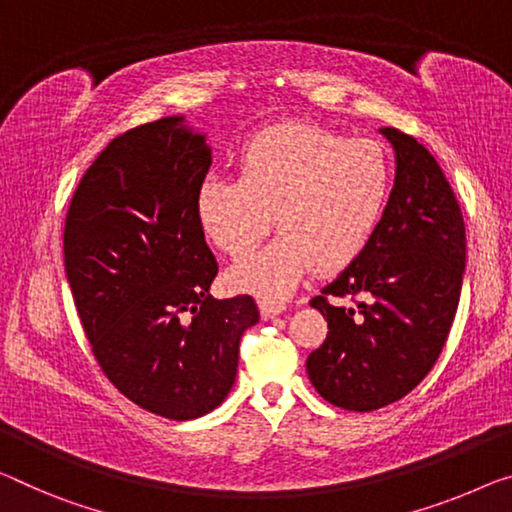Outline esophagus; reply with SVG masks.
<instances>
[{"mask_svg": "<svg viewBox=\"0 0 512 512\" xmlns=\"http://www.w3.org/2000/svg\"><path fill=\"white\" fill-rule=\"evenodd\" d=\"M258 309H261V318L263 320H272V318H277L279 313L286 311V306H283L281 302H267V300H263V302H258Z\"/></svg>", "mask_w": 512, "mask_h": 512, "instance_id": "34e87169", "label": "esophagus"}]
</instances>
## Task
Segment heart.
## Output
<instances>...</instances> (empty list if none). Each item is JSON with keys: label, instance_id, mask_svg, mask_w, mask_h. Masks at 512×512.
<instances>
[{"label": "heart", "instance_id": "b5f03b06", "mask_svg": "<svg viewBox=\"0 0 512 512\" xmlns=\"http://www.w3.org/2000/svg\"><path fill=\"white\" fill-rule=\"evenodd\" d=\"M391 183L377 141L281 123L242 148L238 178H203L194 210L203 235L231 258L247 256L274 215L277 238L226 279L242 293L281 300L311 267L329 274L357 261L382 222Z\"/></svg>", "mask_w": 512, "mask_h": 512}]
</instances>
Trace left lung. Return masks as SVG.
<instances>
[{"mask_svg": "<svg viewBox=\"0 0 512 512\" xmlns=\"http://www.w3.org/2000/svg\"><path fill=\"white\" fill-rule=\"evenodd\" d=\"M396 153L387 210L357 261L313 297L327 338L306 373L327 403L373 412L407 396L442 355L465 274V222L435 157L414 137L382 128ZM327 296H357L355 307Z\"/></svg>", "mask_w": 512, "mask_h": 512, "instance_id": "obj_1", "label": "left lung"}]
</instances>
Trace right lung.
Wrapping results in <instances>:
<instances>
[{"instance_id": "1", "label": "right lung", "mask_w": 512, "mask_h": 512, "mask_svg": "<svg viewBox=\"0 0 512 512\" xmlns=\"http://www.w3.org/2000/svg\"><path fill=\"white\" fill-rule=\"evenodd\" d=\"M212 164L185 116L139 125L91 164L70 201L64 263L86 338L125 398L190 421L233 389L249 295L215 300L217 261L194 199Z\"/></svg>"}]
</instances>
